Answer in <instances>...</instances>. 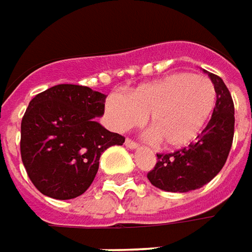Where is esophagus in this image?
<instances>
[{"label": "esophagus", "mask_w": 252, "mask_h": 252, "mask_svg": "<svg viewBox=\"0 0 252 252\" xmlns=\"http://www.w3.org/2000/svg\"><path fill=\"white\" fill-rule=\"evenodd\" d=\"M125 146L129 147V148H137L138 143H136V141H133L131 138H126V140H125Z\"/></svg>", "instance_id": "esophagus-1"}]
</instances>
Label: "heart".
<instances>
[{
    "label": "heart",
    "instance_id": "heart-1",
    "mask_svg": "<svg viewBox=\"0 0 252 252\" xmlns=\"http://www.w3.org/2000/svg\"><path fill=\"white\" fill-rule=\"evenodd\" d=\"M217 89L211 79L191 73H173L141 84L127 97L112 95L106 114L118 130L147 126L154 143L165 150L189 146L208 123L217 106Z\"/></svg>",
    "mask_w": 252,
    "mask_h": 252
}]
</instances>
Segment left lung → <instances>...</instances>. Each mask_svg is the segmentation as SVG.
Returning a JSON list of instances; mask_svg holds the SVG:
<instances>
[{
  "mask_svg": "<svg viewBox=\"0 0 252 252\" xmlns=\"http://www.w3.org/2000/svg\"><path fill=\"white\" fill-rule=\"evenodd\" d=\"M208 75L218 95L212 118L194 143L175 153L157 154L158 161L147 177L161 190L187 193L200 189L217 176L229 157L234 136V104L223 80Z\"/></svg>",
  "mask_w": 252,
  "mask_h": 252,
  "instance_id": "1",
  "label": "left lung"
}]
</instances>
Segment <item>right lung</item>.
<instances>
[{"label": "right lung", "mask_w": 252, "mask_h": 252, "mask_svg": "<svg viewBox=\"0 0 252 252\" xmlns=\"http://www.w3.org/2000/svg\"><path fill=\"white\" fill-rule=\"evenodd\" d=\"M105 98L86 86L58 84L29 102L20 125V157L40 193L55 200L82 195L97 175L101 154L125 143L94 121L104 114Z\"/></svg>", "instance_id": "1"}]
</instances>
